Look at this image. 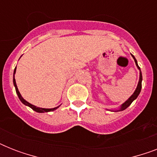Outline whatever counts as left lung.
Wrapping results in <instances>:
<instances>
[{"label": "left lung", "mask_w": 157, "mask_h": 157, "mask_svg": "<svg viewBox=\"0 0 157 157\" xmlns=\"http://www.w3.org/2000/svg\"><path fill=\"white\" fill-rule=\"evenodd\" d=\"M132 57H133V59H134V62H135V64H136V66L137 67H138V69L139 70V83H138V86H137V88L136 90H134V92L133 93V94H132L130 97H129L128 99H127L124 103H122L121 106L119 107V108L118 109H110L108 110V111H111V112H121V111H123V110L124 109H126L127 107H129V105L131 104L132 103H133V101L135 100L137 98H138V96L139 95V94H140V92H141V89H142V81H143V76H142V71L141 70H140V67H139V65H138V62H137L136 59H135V57L133 55V54H131Z\"/></svg>", "instance_id": "1"}]
</instances>
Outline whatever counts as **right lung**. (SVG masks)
<instances>
[{"label": "right lung", "mask_w": 157, "mask_h": 157, "mask_svg": "<svg viewBox=\"0 0 157 157\" xmlns=\"http://www.w3.org/2000/svg\"><path fill=\"white\" fill-rule=\"evenodd\" d=\"M16 72V67L14 68V71H13V86H14V87H15V90H16V94H18V98H19V100L22 102V103H23L24 105H26V106H28V107H31L32 109L33 110V111H35V112H39V113H44V112H52V111H54V110H56L57 108H59V107H60V105L59 106H58V107H54V108H42V107H36V106H35V105H33L31 104L30 103H28V101H26L24 98L22 97V95H21V94L19 93V91H18V87H17V85H16V81H15V78H14V74H15Z\"/></svg>", "instance_id": "add662e5"}]
</instances>
